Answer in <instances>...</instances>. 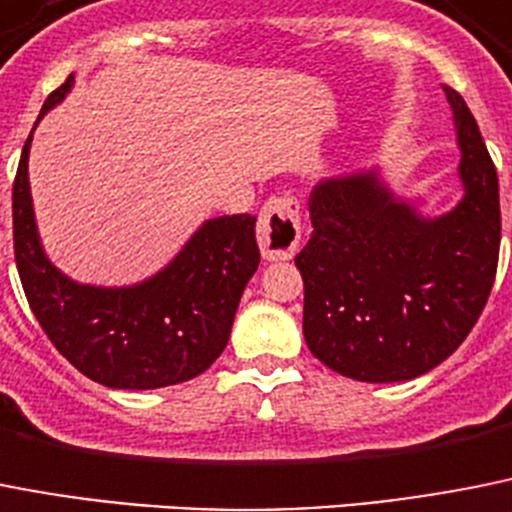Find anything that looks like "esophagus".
Wrapping results in <instances>:
<instances>
[{
	"mask_svg": "<svg viewBox=\"0 0 512 512\" xmlns=\"http://www.w3.org/2000/svg\"><path fill=\"white\" fill-rule=\"evenodd\" d=\"M301 216L299 201L291 195H275L257 219V244L265 260H288L299 250Z\"/></svg>",
	"mask_w": 512,
	"mask_h": 512,
	"instance_id": "34e87169",
	"label": "esophagus"
}]
</instances>
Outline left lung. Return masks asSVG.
I'll return each instance as SVG.
<instances>
[{
  "mask_svg": "<svg viewBox=\"0 0 512 512\" xmlns=\"http://www.w3.org/2000/svg\"><path fill=\"white\" fill-rule=\"evenodd\" d=\"M446 90L464 198L422 219L376 172L322 180L296 255L304 337L324 366L368 384L417 379L459 348L490 299L500 257L497 170L464 97Z\"/></svg>",
  "mask_w": 512,
  "mask_h": 512,
  "instance_id": "obj_1",
  "label": "left lung"
}]
</instances>
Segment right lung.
I'll list each match as a JSON object with an SVG mask.
<instances>
[{
    "label": "right lung",
    "instance_id": "1",
    "mask_svg": "<svg viewBox=\"0 0 512 512\" xmlns=\"http://www.w3.org/2000/svg\"><path fill=\"white\" fill-rule=\"evenodd\" d=\"M71 84L69 74L41 115ZM30 141L33 133L12 185V237L22 291L48 340L87 379L110 389H159L206 371L224 353L244 286L260 265L255 216L206 221L167 268L139 286H82L53 268L41 247L28 182Z\"/></svg>",
    "mask_w": 512,
    "mask_h": 512
}]
</instances>
